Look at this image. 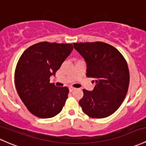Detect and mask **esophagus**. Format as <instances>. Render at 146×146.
Wrapping results in <instances>:
<instances>
[{
    "label": "esophagus",
    "mask_w": 146,
    "mask_h": 146,
    "mask_svg": "<svg viewBox=\"0 0 146 146\" xmlns=\"http://www.w3.org/2000/svg\"><path fill=\"white\" fill-rule=\"evenodd\" d=\"M76 88H75V87H69V91L70 92H73L74 91V90H76Z\"/></svg>",
    "instance_id": "34e87169"
}]
</instances>
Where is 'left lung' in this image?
<instances>
[{
	"instance_id": "left-lung-1",
	"label": "left lung",
	"mask_w": 146,
	"mask_h": 146,
	"mask_svg": "<svg viewBox=\"0 0 146 146\" xmlns=\"http://www.w3.org/2000/svg\"><path fill=\"white\" fill-rule=\"evenodd\" d=\"M73 46L85 59L86 76L94 78L96 83L92 91L83 90L80 106L90 117H108L119 108L127 94L129 83L127 61L115 47L105 42H80Z\"/></svg>"
}]
</instances>
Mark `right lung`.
<instances>
[{"label":"right lung","instance_id":"obj_1","mask_svg":"<svg viewBox=\"0 0 146 146\" xmlns=\"http://www.w3.org/2000/svg\"><path fill=\"white\" fill-rule=\"evenodd\" d=\"M72 50V44L38 42L27 48L18 61L17 91L27 109L37 117H52L62 110L68 89L50 83V78L55 76Z\"/></svg>","mask_w":146,"mask_h":146}]
</instances>
